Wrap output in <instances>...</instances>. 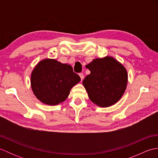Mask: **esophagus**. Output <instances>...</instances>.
<instances>
[{
	"label": "esophagus",
	"mask_w": 158,
	"mask_h": 158,
	"mask_svg": "<svg viewBox=\"0 0 158 158\" xmlns=\"http://www.w3.org/2000/svg\"><path fill=\"white\" fill-rule=\"evenodd\" d=\"M79 76H80V77H81V81H82V80H83V79H84V75H83V73H79Z\"/></svg>",
	"instance_id": "esophagus-1"
}]
</instances>
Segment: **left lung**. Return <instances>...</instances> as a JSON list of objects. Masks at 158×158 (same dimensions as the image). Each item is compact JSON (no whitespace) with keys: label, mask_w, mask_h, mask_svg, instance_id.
Segmentation results:
<instances>
[{"label":"left lung","mask_w":158,"mask_h":158,"mask_svg":"<svg viewBox=\"0 0 158 158\" xmlns=\"http://www.w3.org/2000/svg\"><path fill=\"white\" fill-rule=\"evenodd\" d=\"M90 74L83 85L90 100L100 107L115 105L122 98L127 83L125 67L112 56L95 58L85 66Z\"/></svg>","instance_id":"obj_1"}]
</instances>
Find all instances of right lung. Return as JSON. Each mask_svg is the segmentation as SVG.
Segmentation results:
<instances>
[{"mask_svg": "<svg viewBox=\"0 0 158 158\" xmlns=\"http://www.w3.org/2000/svg\"><path fill=\"white\" fill-rule=\"evenodd\" d=\"M80 81V77L70 64L51 58L38 62L31 76V88L36 98L52 106L65 101L70 89Z\"/></svg>", "mask_w": 158, "mask_h": 158, "instance_id": "obj_1", "label": "right lung"}]
</instances>
